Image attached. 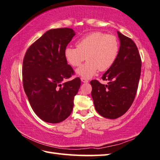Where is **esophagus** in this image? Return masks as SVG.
Returning <instances> with one entry per match:
<instances>
[{"label":"esophagus","mask_w":160,"mask_h":160,"mask_svg":"<svg viewBox=\"0 0 160 160\" xmlns=\"http://www.w3.org/2000/svg\"><path fill=\"white\" fill-rule=\"evenodd\" d=\"M80 80H81V81H82V82H88V80H87L86 78H80Z\"/></svg>","instance_id":"34e87169"}]
</instances>
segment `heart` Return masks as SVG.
Segmentation results:
<instances>
[{
  "mask_svg": "<svg viewBox=\"0 0 160 160\" xmlns=\"http://www.w3.org/2000/svg\"><path fill=\"white\" fill-rule=\"evenodd\" d=\"M119 52V42L112 34L101 32H91L84 36L76 42V48L67 47L64 51L66 60L71 66L77 67L85 64L76 70L81 78H92L100 71L110 68L117 59Z\"/></svg>",
  "mask_w": 160,
  "mask_h": 160,
  "instance_id": "obj_1",
  "label": "heart"
}]
</instances>
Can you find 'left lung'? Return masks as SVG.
Segmentation results:
<instances>
[{"instance_id":"obj_1","label":"left lung","mask_w":160,"mask_h":160,"mask_svg":"<svg viewBox=\"0 0 160 160\" xmlns=\"http://www.w3.org/2000/svg\"><path fill=\"white\" fill-rule=\"evenodd\" d=\"M120 48L112 67L103 74L102 84L98 80L90 82L92 96L97 112L102 117L115 119L129 109L135 98L141 76L142 60L133 41L118 31Z\"/></svg>"}]
</instances>
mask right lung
I'll list each match as a JSON object with an SVG mask.
<instances>
[{"mask_svg":"<svg viewBox=\"0 0 160 160\" xmlns=\"http://www.w3.org/2000/svg\"><path fill=\"white\" fill-rule=\"evenodd\" d=\"M75 34L71 28L50 30L25 55L22 68L25 93L34 113L47 123H60L69 117L80 87L79 78L64 82L74 74L64 51Z\"/></svg>","mask_w":160,"mask_h":160,"instance_id":"right-lung-1","label":"right lung"}]
</instances>
